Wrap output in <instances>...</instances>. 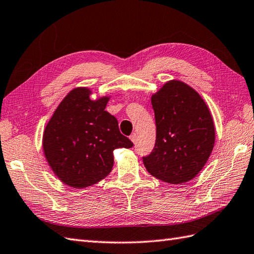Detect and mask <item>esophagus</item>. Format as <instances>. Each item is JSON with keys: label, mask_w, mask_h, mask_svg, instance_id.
I'll return each mask as SVG.
<instances>
[{"label": "esophagus", "mask_w": 254, "mask_h": 254, "mask_svg": "<svg viewBox=\"0 0 254 254\" xmlns=\"http://www.w3.org/2000/svg\"><path fill=\"white\" fill-rule=\"evenodd\" d=\"M129 139H131L134 144L136 143V139H137V135H136V133H133V134L131 135V136H129Z\"/></svg>", "instance_id": "1"}]
</instances>
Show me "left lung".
I'll list each match as a JSON object with an SVG mask.
<instances>
[{"mask_svg":"<svg viewBox=\"0 0 254 254\" xmlns=\"http://www.w3.org/2000/svg\"><path fill=\"white\" fill-rule=\"evenodd\" d=\"M157 127L156 144L144 166L169 184L192 180L207 163L214 146L215 129L208 106L184 82H167L151 96Z\"/></svg>","mask_w":254,"mask_h":254,"instance_id":"8db88e82","label":"left lung"}]
</instances>
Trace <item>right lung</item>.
<instances>
[{"instance_id": "1", "label": "right lung", "mask_w": 254, "mask_h": 254, "mask_svg": "<svg viewBox=\"0 0 254 254\" xmlns=\"http://www.w3.org/2000/svg\"><path fill=\"white\" fill-rule=\"evenodd\" d=\"M87 87H76L58 105L45 127L43 150L57 178L73 188L96 184L114 166V150L131 148L118 121L105 110L109 97L93 100Z\"/></svg>"}]
</instances>
